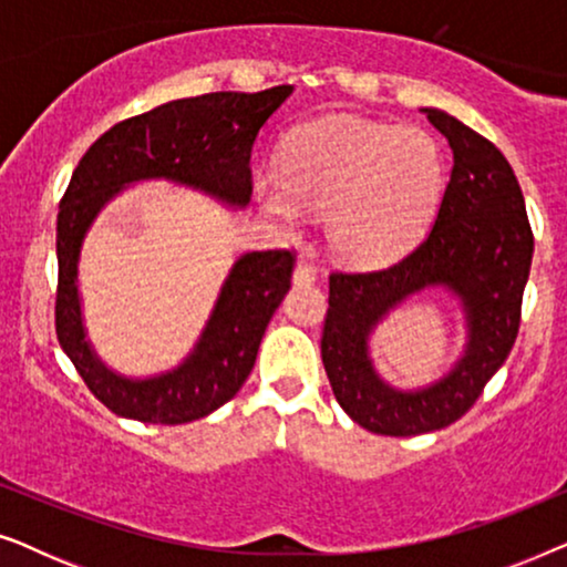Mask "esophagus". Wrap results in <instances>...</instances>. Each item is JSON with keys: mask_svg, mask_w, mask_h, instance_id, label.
Instances as JSON below:
<instances>
[{"mask_svg": "<svg viewBox=\"0 0 567 567\" xmlns=\"http://www.w3.org/2000/svg\"><path fill=\"white\" fill-rule=\"evenodd\" d=\"M315 281H317V270L309 266V262H297V268H293V284L309 286Z\"/></svg>", "mask_w": 567, "mask_h": 567, "instance_id": "esophagus-1", "label": "esophagus"}]
</instances>
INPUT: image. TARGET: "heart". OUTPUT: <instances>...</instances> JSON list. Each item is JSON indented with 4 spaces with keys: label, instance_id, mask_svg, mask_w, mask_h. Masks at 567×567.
I'll return each instance as SVG.
<instances>
[{
    "label": "heart",
    "instance_id": "1",
    "mask_svg": "<svg viewBox=\"0 0 567 567\" xmlns=\"http://www.w3.org/2000/svg\"><path fill=\"white\" fill-rule=\"evenodd\" d=\"M444 190L439 144L421 128L330 115L293 128L278 173L255 177L266 219L293 231L307 212H328L324 237L351 266H379L410 250Z\"/></svg>",
    "mask_w": 567,
    "mask_h": 567
}]
</instances>
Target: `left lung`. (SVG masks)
Returning <instances> with one entry per match:
<instances>
[{"label":"left lung","mask_w":567,"mask_h":567,"mask_svg":"<svg viewBox=\"0 0 567 567\" xmlns=\"http://www.w3.org/2000/svg\"><path fill=\"white\" fill-rule=\"evenodd\" d=\"M454 152L452 181L423 243L390 268L330 274L322 363L336 400L382 436H417L452 425L475 405L508 359L522 322L534 235L522 188L495 144L454 115L425 107ZM444 285L463 299L468 348L455 369L423 391L386 385L368 359V336L402 298Z\"/></svg>","instance_id":"1"}]
</instances>
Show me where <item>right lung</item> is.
<instances>
[{
	"label": "right lung",
	"instance_id": "obj_1",
	"mask_svg": "<svg viewBox=\"0 0 567 567\" xmlns=\"http://www.w3.org/2000/svg\"><path fill=\"white\" fill-rule=\"evenodd\" d=\"M291 90L281 84L252 95L208 92L173 100L115 123L76 165L56 219V338L90 392L115 415L177 425L198 421L235 398L255 367L270 317L289 291L293 252L243 255L188 359L167 374L126 379L107 369L84 340L76 266L90 224L121 188L152 177L190 185L229 206H247L252 144Z\"/></svg>",
	"mask_w": 567,
	"mask_h": 567
}]
</instances>
